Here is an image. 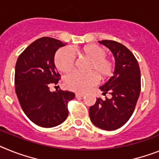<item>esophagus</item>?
Masks as SVG:
<instances>
[{"label": "esophagus", "mask_w": 159, "mask_h": 159, "mask_svg": "<svg viewBox=\"0 0 159 159\" xmlns=\"http://www.w3.org/2000/svg\"><path fill=\"white\" fill-rule=\"evenodd\" d=\"M85 95V94H83V93H76L75 94V96L76 97H83V96Z\"/></svg>", "instance_id": "1"}]
</instances>
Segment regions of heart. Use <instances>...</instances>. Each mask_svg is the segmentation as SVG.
I'll list each match as a JSON object with an SVG mask.
<instances>
[{
  "mask_svg": "<svg viewBox=\"0 0 159 159\" xmlns=\"http://www.w3.org/2000/svg\"><path fill=\"white\" fill-rule=\"evenodd\" d=\"M82 53L91 60L89 73L73 71L65 78V84L69 90L84 92L95 86L101 77L110 76L113 71V61L106 57V50L97 44L86 45L82 49ZM55 65L61 72L71 70L75 63V56L71 49L65 47L57 51L54 58Z\"/></svg>",
  "mask_w": 159,
  "mask_h": 159,
  "instance_id": "1",
  "label": "heart"
}]
</instances>
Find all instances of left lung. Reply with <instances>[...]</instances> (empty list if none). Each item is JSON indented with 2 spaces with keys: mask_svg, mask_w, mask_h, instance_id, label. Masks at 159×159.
Masks as SVG:
<instances>
[{
  "mask_svg": "<svg viewBox=\"0 0 159 159\" xmlns=\"http://www.w3.org/2000/svg\"><path fill=\"white\" fill-rule=\"evenodd\" d=\"M116 59L114 75L100 90L111 98H98L90 107V118L96 127L104 130H116L127 122L133 115L141 92V71L131 51L116 41L102 40Z\"/></svg>",
  "mask_w": 159,
  "mask_h": 159,
  "instance_id": "8db88e82",
  "label": "left lung"
}]
</instances>
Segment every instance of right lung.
<instances>
[{"label":"right lung","mask_w":159,"mask_h":159,"mask_svg":"<svg viewBox=\"0 0 159 159\" xmlns=\"http://www.w3.org/2000/svg\"><path fill=\"white\" fill-rule=\"evenodd\" d=\"M65 45L50 37L38 39L20 54L16 63L14 85L19 103L26 116L41 127L63 123L69 115L68 102L75 97L73 92L49 90L61 79L54 57Z\"/></svg>","instance_id":"obj_1"}]
</instances>
